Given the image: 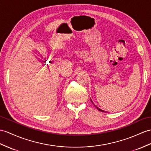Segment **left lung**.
Wrapping results in <instances>:
<instances>
[{
	"label": "left lung",
	"mask_w": 151,
	"mask_h": 151,
	"mask_svg": "<svg viewBox=\"0 0 151 151\" xmlns=\"http://www.w3.org/2000/svg\"><path fill=\"white\" fill-rule=\"evenodd\" d=\"M91 102H92V103H93V102H92V101H91ZM94 106H95V104H94ZM95 106V107H96V108H97V109H98V110H99V111H102V112H104V111H102V109H101L100 108H99L98 107H97V106ZM104 112H105V111H104Z\"/></svg>",
	"instance_id": "1"
}]
</instances>
